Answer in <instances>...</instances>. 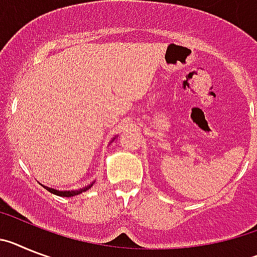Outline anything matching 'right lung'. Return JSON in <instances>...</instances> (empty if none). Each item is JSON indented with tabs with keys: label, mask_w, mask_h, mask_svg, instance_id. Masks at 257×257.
<instances>
[{
	"label": "right lung",
	"mask_w": 257,
	"mask_h": 257,
	"mask_svg": "<svg viewBox=\"0 0 257 257\" xmlns=\"http://www.w3.org/2000/svg\"><path fill=\"white\" fill-rule=\"evenodd\" d=\"M93 185V184H91ZM91 185H89V186H85V187H82V189H80V190H71V191H59V190H54V189H50V187H46L44 186L45 189H48L50 193L55 194V195H59V196H73V195H79V194L84 193V191H86L88 189H90Z\"/></svg>",
	"instance_id": "1"
}]
</instances>
